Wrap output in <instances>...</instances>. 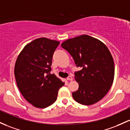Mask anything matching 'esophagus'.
Here are the masks:
<instances>
[{
	"label": "esophagus",
	"mask_w": 130,
	"mask_h": 130,
	"mask_svg": "<svg viewBox=\"0 0 130 130\" xmlns=\"http://www.w3.org/2000/svg\"><path fill=\"white\" fill-rule=\"evenodd\" d=\"M67 80H72V76H69L68 77V78H67Z\"/></svg>",
	"instance_id": "obj_1"
}]
</instances>
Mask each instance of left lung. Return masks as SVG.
Masks as SVG:
<instances>
[{"label":"left lung","mask_w":130,"mask_h":130,"mask_svg":"<svg viewBox=\"0 0 130 130\" xmlns=\"http://www.w3.org/2000/svg\"><path fill=\"white\" fill-rule=\"evenodd\" d=\"M72 56L77 67L75 72L78 89L72 93L75 101L83 105L95 104L108 93L114 78L113 58L103 42L88 35L68 39L61 43Z\"/></svg>","instance_id":"left-lung-1"}]
</instances>
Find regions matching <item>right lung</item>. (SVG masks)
<instances>
[{
    "label": "right lung",
    "instance_id": "right-lung-1",
    "mask_svg": "<svg viewBox=\"0 0 130 130\" xmlns=\"http://www.w3.org/2000/svg\"><path fill=\"white\" fill-rule=\"evenodd\" d=\"M59 43L45 37L35 39L24 46L16 61L14 73L19 90L37 108L53 104L59 88L64 85L50 72L53 53Z\"/></svg>",
    "mask_w": 130,
    "mask_h": 130
}]
</instances>
